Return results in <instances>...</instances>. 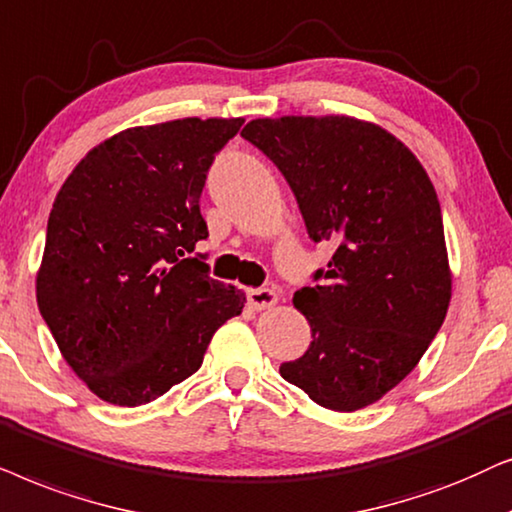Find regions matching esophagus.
Listing matches in <instances>:
<instances>
[{"label": "esophagus", "instance_id": "34e87169", "mask_svg": "<svg viewBox=\"0 0 512 512\" xmlns=\"http://www.w3.org/2000/svg\"><path fill=\"white\" fill-rule=\"evenodd\" d=\"M248 304H250V309H255V311L271 309V306L278 304V295L271 288L248 290Z\"/></svg>", "mask_w": 512, "mask_h": 512}]
</instances>
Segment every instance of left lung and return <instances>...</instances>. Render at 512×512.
<instances>
[{
    "mask_svg": "<svg viewBox=\"0 0 512 512\" xmlns=\"http://www.w3.org/2000/svg\"><path fill=\"white\" fill-rule=\"evenodd\" d=\"M241 135L288 180L309 238L337 245L325 283L292 297L313 339L281 377L327 410H363L417 367L452 299L431 177L393 133L346 114L252 119Z\"/></svg>",
    "mask_w": 512,
    "mask_h": 512,
    "instance_id": "8db88e82",
    "label": "left lung"
}]
</instances>
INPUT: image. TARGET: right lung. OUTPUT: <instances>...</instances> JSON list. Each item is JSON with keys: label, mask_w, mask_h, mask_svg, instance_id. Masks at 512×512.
<instances>
[{"label": "right lung", "mask_w": 512, "mask_h": 512, "mask_svg": "<svg viewBox=\"0 0 512 512\" xmlns=\"http://www.w3.org/2000/svg\"><path fill=\"white\" fill-rule=\"evenodd\" d=\"M243 119L185 117L114 133L53 201L37 304L65 363L109 405L138 407L199 370L245 292L194 255L215 154Z\"/></svg>", "instance_id": "add662e5"}]
</instances>
